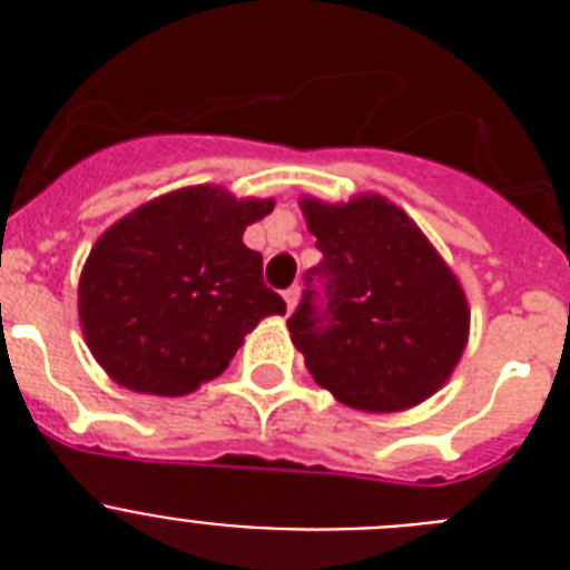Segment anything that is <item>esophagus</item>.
Here are the masks:
<instances>
[{"label": "esophagus", "instance_id": "esophagus-1", "mask_svg": "<svg viewBox=\"0 0 570 570\" xmlns=\"http://www.w3.org/2000/svg\"><path fill=\"white\" fill-rule=\"evenodd\" d=\"M282 296H285V302H288V311H294L296 302H299V288H296V285H294V288H288Z\"/></svg>", "mask_w": 570, "mask_h": 570}]
</instances>
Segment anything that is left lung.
<instances>
[{
  "label": "left lung",
  "instance_id": "1",
  "mask_svg": "<svg viewBox=\"0 0 570 570\" xmlns=\"http://www.w3.org/2000/svg\"><path fill=\"white\" fill-rule=\"evenodd\" d=\"M316 236L325 308L305 291L288 320L316 385L342 405L396 414L434 396L460 365L471 308L460 279L420 225L380 194L347 203L302 196Z\"/></svg>",
  "mask_w": 570,
  "mask_h": 570
}]
</instances>
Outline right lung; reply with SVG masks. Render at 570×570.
I'll return each mask as SVG.
<instances>
[{
  "label": "right lung",
  "mask_w": 570,
  "mask_h": 570,
  "mask_svg": "<svg viewBox=\"0 0 570 570\" xmlns=\"http://www.w3.org/2000/svg\"><path fill=\"white\" fill-rule=\"evenodd\" d=\"M274 199L188 185L116 219L79 276V325L116 385L185 396L230 365L245 334L285 299L265 288L242 234Z\"/></svg>",
  "instance_id": "obj_1"
}]
</instances>
